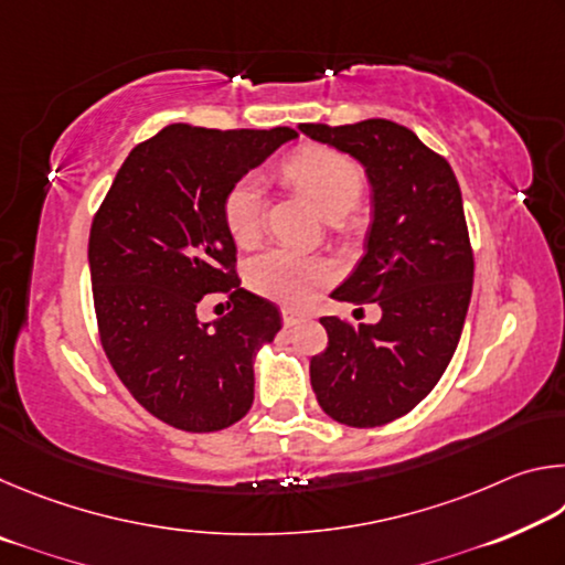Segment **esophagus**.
I'll return each mask as SVG.
<instances>
[{
  "label": "esophagus",
  "mask_w": 565,
  "mask_h": 565,
  "mask_svg": "<svg viewBox=\"0 0 565 565\" xmlns=\"http://www.w3.org/2000/svg\"><path fill=\"white\" fill-rule=\"evenodd\" d=\"M281 319H284V327H296V323L303 319V313L294 311V309H284L281 311Z\"/></svg>",
  "instance_id": "34e87169"
}]
</instances>
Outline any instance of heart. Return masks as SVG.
<instances>
[{"instance_id":"b5f03b06","label":"heart","mask_w":565,"mask_h":565,"mask_svg":"<svg viewBox=\"0 0 565 565\" xmlns=\"http://www.w3.org/2000/svg\"><path fill=\"white\" fill-rule=\"evenodd\" d=\"M286 177L317 204L323 216L341 218L361 199L363 174L356 161L329 147H306L286 161ZM266 189L256 171H248L228 186L222 212L226 232L238 246L254 244L264 226ZM248 284L256 294L286 306H303L321 286L333 279V266L323 256L266 248L248 262Z\"/></svg>"}]
</instances>
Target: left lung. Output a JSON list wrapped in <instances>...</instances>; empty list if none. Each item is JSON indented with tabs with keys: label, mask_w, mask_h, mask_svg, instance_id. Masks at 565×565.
<instances>
[{
	"label": "left lung",
	"mask_w": 565,
	"mask_h": 565,
	"mask_svg": "<svg viewBox=\"0 0 565 565\" xmlns=\"http://www.w3.org/2000/svg\"><path fill=\"white\" fill-rule=\"evenodd\" d=\"M299 129L366 169V254L331 296L381 306V321L359 329L321 319L329 347L311 359L313 394L339 424L384 426L431 394L461 339L473 289L461 189L448 161L396 121Z\"/></svg>",
	"instance_id": "left-lung-1"
}]
</instances>
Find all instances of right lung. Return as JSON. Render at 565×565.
<instances>
[{
    "mask_svg": "<svg viewBox=\"0 0 565 565\" xmlns=\"http://www.w3.org/2000/svg\"><path fill=\"white\" fill-rule=\"evenodd\" d=\"M296 137L289 127L169 124L129 151L92 222L104 353L129 394L181 431H222L254 404V356L281 313L242 289L222 204L236 179ZM206 292H226L235 309L199 322Z\"/></svg>",
    "mask_w": 565,
    "mask_h": 565,
    "instance_id": "obj_1",
    "label": "right lung"
}]
</instances>
